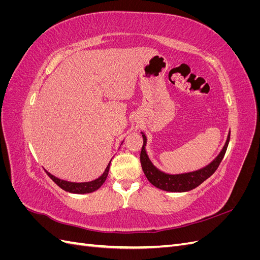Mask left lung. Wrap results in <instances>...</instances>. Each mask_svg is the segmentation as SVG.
Wrapping results in <instances>:
<instances>
[{
	"mask_svg": "<svg viewBox=\"0 0 260 260\" xmlns=\"http://www.w3.org/2000/svg\"><path fill=\"white\" fill-rule=\"evenodd\" d=\"M141 133H142V137H143V146H142V149H141L140 160H141V165H142L144 175L154 186L167 192H187V191L193 190V188L199 186L200 184H202L204 181L208 179L217 170L218 166L223 158L228 144H229V141H230V132H229L221 152H220L216 158L210 164H208L207 166L195 171L185 172V174L171 175V174H166V172H164L154 166V164L151 161V159H149L145 149L146 142H147L146 136L143 132Z\"/></svg>",
	"mask_w": 260,
	"mask_h": 260,
	"instance_id": "1",
	"label": "left lung"
}]
</instances>
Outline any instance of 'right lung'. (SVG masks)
<instances>
[{"label": "right lung", "mask_w": 260, "mask_h": 260, "mask_svg": "<svg viewBox=\"0 0 260 260\" xmlns=\"http://www.w3.org/2000/svg\"><path fill=\"white\" fill-rule=\"evenodd\" d=\"M111 161H109V164L107 165V167H106L105 171L103 172V175L95 180L90 181V182H70V181L61 180L59 178L54 177L53 175L50 174L49 171H46V170L45 171H46V174H48V176L54 181V182L56 183L60 188H62V190H65L66 192L75 193V194H85V193H92L94 191H96L98 188H100L102 185H103V183L105 182V180L108 176L109 167H111Z\"/></svg>", "instance_id": "1"}]
</instances>
